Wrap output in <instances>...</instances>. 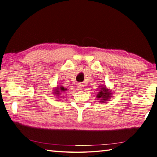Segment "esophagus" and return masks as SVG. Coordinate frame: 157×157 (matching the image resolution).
<instances>
[{"mask_svg":"<svg viewBox=\"0 0 157 157\" xmlns=\"http://www.w3.org/2000/svg\"><path fill=\"white\" fill-rule=\"evenodd\" d=\"M83 87H84V85H83V84H81V83H79V84H78V88H79V89H83Z\"/></svg>","mask_w":157,"mask_h":157,"instance_id":"obj_1","label":"esophagus"}]
</instances>
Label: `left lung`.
<instances>
[{
	"instance_id": "obj_1",
	"label": "left lung",
	"mask_w": 157,
	"mask_h": 157,
	"mask_svg": "<svg viewBox=\"0 0 157 157\" xmlns=\"http://www.w3.org/2000/svg\"><path fill=\"white\" fill-rule=\"evenodd\" d=\"M98 93L97 95V98L98 100H99V103H106V101H109L110 98L113 97V93L112 92V90L110 88H108L104 85H101V86H99Z\"/></svg>"
}]
</instances>
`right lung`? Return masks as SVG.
I'll list each match as a JSON object with an SVG mask.
<instances>
[{
  "mask_svg": "<svg viewBox=\"0 0 157 157\" xmlns=\"http://www.w3.org/2000/svg\"><path fill=\"white\" fill-rule=\"evenodd\" d=\"M67 88H64L63 86H57V87H56L53 89V91H54L53 94H54V95H55V96L57 97V98H60V97H62V96H60L61 93L65 92V91H67Z\"/></svg>",
  "mask_w": 157,
  "mask_h": 157,
  "instance_id": "add662e5",
  "label": "right lung"
}]
</instances>
